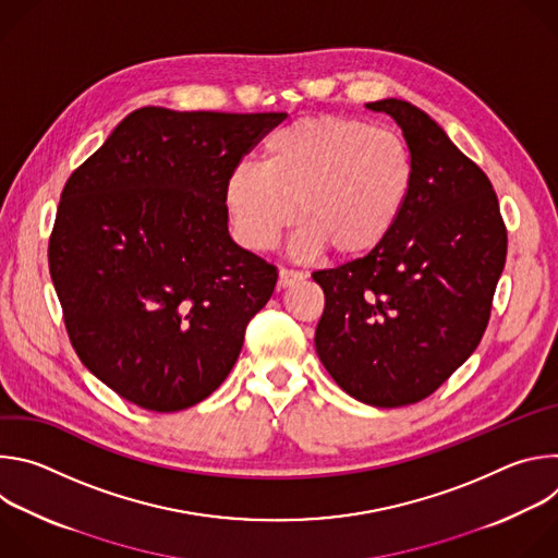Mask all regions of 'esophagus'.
<instances>
[{"label": "esophagus", "instance_id": "1", "mask_svg": "<svg viewBox=\"0 0 558 558\" xmlns=\"http://www.w3.org/2000/svg\"><path fill=\"white\" fill-rule=\"evenodd\" d=\"M306 278V274L302 271H295V269H280L278 274V284L284 289V287H293L298 282H302Z\"/></svg>", "mask_w": 558, "mask_h": 558}]
</instances>
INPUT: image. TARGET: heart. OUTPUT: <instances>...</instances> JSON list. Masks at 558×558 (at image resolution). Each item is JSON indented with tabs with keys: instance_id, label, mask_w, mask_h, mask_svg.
Wrapping results in <instances>:
<instances>
[{
	"instance_id": "1",
	"label": "heart",
	"mask_w": 558,
	"mask_h": 558,
	"mask_svg": "<svg viewBox=\"0 0 558 558\" xmlns=\"http://www.w3.org/2000/svg\"><path fill=\"white\" fill-rule=\"evenodd\" d=\"M415 166L407 141L342 114L295 119L260 145V168H235L222 187L238 241L267 252L293 225L300 250L355 260L402 218Z\"/></svg>"
}]
</instances>
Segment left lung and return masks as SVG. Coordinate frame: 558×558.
Returning <instances> with one entry per match:
<instances>
[{"instance_id":"obj_1","label":"left lung","mask_w":558,"mask_h":558,"mask_svg":"<svg viewBox=\"0 0 558 558\" xmlns=\"http://www.w3.org/2000/svg\"><path fill=\"white\" fill-rule=\"evenodd\" d=\"M366 108L402 128L413 192L377 250L313 271L325 291L315 351L355 400L397 409L426 400L480 347L508 231L490 179L424 110L402 99Z\"/></svg>"}]
</instances>
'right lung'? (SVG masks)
<instances>
[{
	"label": "right lung",
	"instance_id": "right-lung-1",
	"mask_svg": "<svg viewBox=\"0 0 558 558\" xmlns=\"http://www.w3.org/2000/svg\"><path fill=\"white\" fill-rule=\"evenodd\" d=\"M284 112L141 108L78 166L48 265L72 349L123 400L177 413L241 355L278 269L227 229V177Z\"/></svg>",
	"mask_w": 558,
	"mask_h": 558
}]
</instances>
